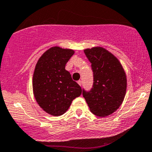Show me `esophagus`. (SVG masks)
Instances as JSON below:
<instances>
[{
  "label": "esophagus",
  "mask_w": 152,
  "mask_h": 152,
  "mask_svg": "<svg viewBox=\"0 0 152 152\" xmlns=\"http://www.w3.org/2000/svg\"><path fill=\"white\" fill-rule=\"evenodd\" d=\"M77 83H78V84H79V85H80V86H81V83H82V82H81V80L78 81H77Z\"/></svg>",
  "instance_id": "obj_1"
}]
</instances>
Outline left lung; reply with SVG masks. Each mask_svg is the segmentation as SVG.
<instances>
[{"mask_svg":"<svg viewBox=\"0 0 152 152\" xmlns=\"http://www.w3.org/2000/svg\"><path fill=\"white\" fill-rule=\"evenodd\" d=\"M93 71V86L82 90L90 111L97 116H107L118 109L124 100L127 77L122 64L103 47L84 49Z\"/></svg>","mask_w":152,"mask_h":152,"instance_id":"obj_1","label":"left lung"}]
</instances>
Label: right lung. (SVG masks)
I'll return each instance as SVG.
<instances>
[{
    "mask_svg": "<svg viewBox=\"0 0 152 152\" xmlns=\"http://www.w3.org/2000/svg\"><path fill=\"white\" fill-rule=\"evenodd\" d=\"M73 54L72 49L54 47L46 51L36 63L33 77V94L39 106L52 116L66 112L72 101L82 92L65 68Z\"/></svg>",
    "mask_w": 152,
    "mask_h": 152,
    "instance_id": "1",
    "label": "right lung"
}]
</instances>
